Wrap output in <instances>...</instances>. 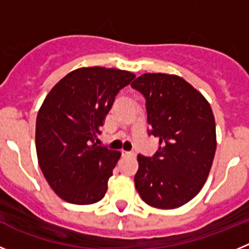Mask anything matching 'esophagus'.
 <instances>
[{
  "label": "esophagus",
  "instance_id": "34e87169",
  "mask_svg": "<svg viewBox=\"0 0 249 249\" xmlns=\"http://www.w3.org/2000/svg\"><path fill=\"white\" fill-rule=\"evenodd\" d=\"M121 155L122 157H135V153L129 151H121Z\"/></svg>",
  "mask_w": 249,
  "mask_h": 249
}]
</instances>
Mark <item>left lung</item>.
Returning a JSON list of instances; mask_svg holds the SVG:
<instances>
[{
    "instance_id": "1",
    "label": "left lung",
    "mask_w": 249,
    "mask_h": 249,
    "mask_svg": "<svg viewBox=\"0 0 249 249\" xmlns=\"http://www.w3.org/2000/svg\"><path fill=\"white\" fill-rule=\"evenodd\" d=\"M131 87L146 100L148 136L160 140L155 155H138L136 190L147 204L177 208L198 195L215 153L210 103L188 82L166 73H144Z\"/></svg>"
}]
</instances>
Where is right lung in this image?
I'll return each instance as SVG.
<instances>
[{"label": "right lung", "mask_w": 249, "mask_h": 249, "mask_svg": "<svg viewBox=\"0 0 249 249\" xmlns=\"http://www.w3.org/2000/svg\"><path fill=\"white\" fill-rule=\"evenodd\" d=\"M135 74L116 68L83 67L51 89L36 121L38 164L51 188L73 204L101 201L121 157L97 146L103 120L118 92Z\"/></svg>", "instance_id": "1"}]
</instances>
